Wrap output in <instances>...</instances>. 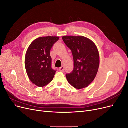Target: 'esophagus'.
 <instances>
[{
	"label": "esophagus",
	"mask_w": 128,
	"mask_h": 128,
	"mask_svg": "<svg viewBox=\"0 0 128 128\" xmlns=\"http://www.w3.org/2000/svg\"><path fill=\"white\" fill-rule=\"evenodd\" d=\"M59 70L60 71V72H64V68L63 67V66H61V67L59 68Z\"/></svg>",
	"instance_id": "1"
}]
</instances>
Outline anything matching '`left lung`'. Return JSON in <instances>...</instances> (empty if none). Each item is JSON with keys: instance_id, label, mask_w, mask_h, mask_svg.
<instances>
[{"instance_id": "1", "label": "left lung", "mask_w": 128, "mask_h": 128, "mask_svg": "<svg viewBox=\"0 0 128 128\" xmlns=\"http://www.w3.org/2000/svg\"><path fill=\"white\" fill-rule=\"evenodd\" d=\"M62 39L72 51L74 70L66 75L70 84L80 90L94 80L99 66V55L95 44L82 36H64Z\"/></svg>"}]
</instances>
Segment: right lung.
<instances>
[{
  "label": "right lung",
  "instance_id": "right-lung-1",
  "mask_svg": "<svg viewBox=\"0 0 128 128\" xmlns=\"http://www.w3.org/2000/svg\"><path fill=\"white\" fill-rule=\"evenodd\" d=\"M59 39L58 36L38 38L27 50L25 67L30 80L38 87L48 85L53 79L56 70L52 68L50 51Z\"/></svg>",
  "mask_w": 128,
  "mask_h": 128
}]
</instances>
